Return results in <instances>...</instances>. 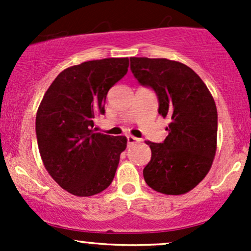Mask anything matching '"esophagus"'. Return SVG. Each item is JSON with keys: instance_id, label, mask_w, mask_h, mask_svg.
<instances>
[{"instance_id": "34e87169", "label": "esophagus", "mask_w": 251, "mask_h": 251, "mask_svg": "<svg viewBox=\"0 0 251 251\" xmlns=\"http://www.w3.org/2000/svg\"><path fill=\"white\" fill-rule=\"evenodd\" d=\"M142 140L139 139V138H135L133 135H127V144L128 145H133V144H138L140 143Z\"/></svg>"}]
</instances>
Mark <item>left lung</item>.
Returning <instances> with one entry per match:
<instances>
[{"label":"left lung","mask_w":251,"mask_h":251,"mask_svg":"<svg viewBox=\"0 0 251 251\" xmlns=\"http://www.w3.org/2000/svg\"><path fill=\"white\" fill-rule=\"evenodd\" d=\"M131 71L155 92L158 113L171 122L163 143L146 142L151 160L146 184L164 195H184L211 169L217 149V108L205 83L184 63L169 59L129 57Z\"/></svg>","instance_id":"1"}]
</instances>
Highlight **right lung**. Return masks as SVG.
<instances>
[{
	"instance_id": "1",
	"label": "right lung",
	"mask_w": 251,
	"mask_h": 251,
	"mask_svg": "<svg viewBox=\"0 0 251 251\" xmlns=\"http://www.w3.org/2000/svg\"><path fill=\"white\" fill-rule=\"evenodd\" d=\"M128 57L92 60L66 68L43 96L36 113V138L46 170L63 190L89 197L107 189L116 175L124 135L93 131L105 113L109 88L127 73Z\"/></svg>"
}]
</instances>
